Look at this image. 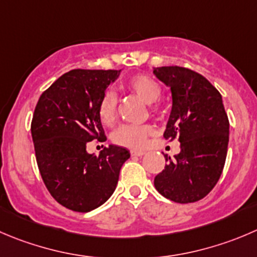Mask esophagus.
<instances>
[{
    "mask_svg": "<svg viewBox=\"0 0 257 257\" xmlns=\"http://www.w3.org/2000/svg\"><path fill=\"white\" fill-rule=\"evenodd\" d=\"M144 153H146L144 151H131V154L133 157H142Z\"/></svg>",
    "mask_w": 257,
    "mask_h": 257,
    "instance_id": "34e87169",
    "label": "esophagus"
}]
</instances>
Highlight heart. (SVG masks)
<instances>
[{
  "instance_id": "1",
  "label": "heart",
  "mask_w": 257,
  "mask_h": 257,
  "mask_svg": "<svg viewBox=\"0 0 257 257\" xmlns=\"http://www.w3.org/2000/svg\"><path fill=\"white\" fill-rule=\"evenodd\" d=\"M126 88L148 104L156 103L161 98L162 94L161 85L146 74L132 76L126 81ZM116 106H118V100H116L115 93L113 90H106L101 95L98 104V116L101 123L105 125H110L114 123L116 118ZM154 109L156 106L152 105V110ZM154 133H156V129L151 124H143V125L124 124L114 131L111 138L114 143L118 146L141 149L146 146L149 137L153 136Z\"/></svg>"
}]
</instances>
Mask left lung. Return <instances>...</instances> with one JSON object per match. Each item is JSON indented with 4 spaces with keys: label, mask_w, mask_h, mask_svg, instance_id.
Here are the masks:
<instances>
[{
    "label": "left lung",
    "mask_w": 257,
    "mask_h": 257,
    "mask_svg": "<svg viewBox=\"0 0 257 257\" xmlns=\"http://www.w3.org/2000/svg\"><path fill=\"white\" fill-rule=\"evenodd\" d=\"M153 74L171 88L172 111L163 137L178 139L174 159L154 178L163 197L177 203L202 200L216 186L227 156L228 123L221 94L205 76L183 66L153 68Z\"/></svg>",
    "instance_id": "obj_1"
}]
</instances>
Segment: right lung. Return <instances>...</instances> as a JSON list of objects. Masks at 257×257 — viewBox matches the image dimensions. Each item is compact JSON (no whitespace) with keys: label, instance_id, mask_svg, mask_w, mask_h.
Returning a JSON list of instances; mask_svg holds the SVG:
<instances>
[{"label":"right lung","instance_id":"add662e5","mask_svg":"<svg viewBox=\"0 0 257 257\" xmlns=\"http://www.w3.org/2000/svg\"><path fill=\"white\" fill-rule=\"evenodd\" d=\"M120 70L74 69L40 96L31 120L37 167L50 195L75 212L103 205L115 189L128 149L104 147L99 156L86 152L89 142L106 137L98 104Z\"/></svg>","mask_w":257,"mask_h":257}]
</instances>
